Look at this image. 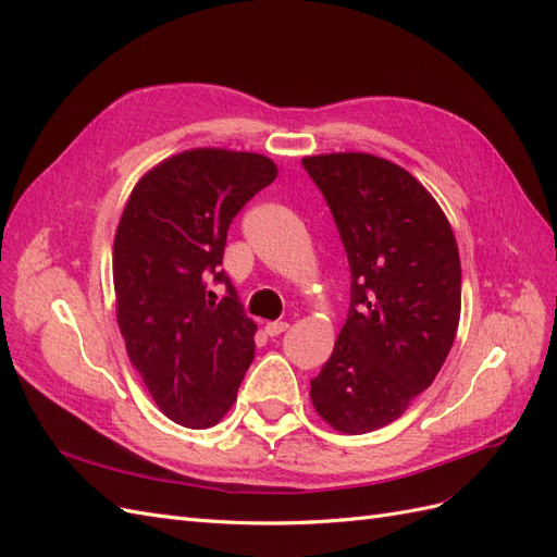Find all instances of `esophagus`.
Listing matches in <instances>:
<instances>
[{"label": "esophagus", "instance_id": "34e87169", "mask_svg": "<svg viewBox=\"0 0 557 557\" xmlns=\"http://www.w3.org/2000/svg\"><path fill=\"white\" fill-rule=\"evenodd\" d=\"M285 330H288V323H283V320H276V323H267V325H264V332H267L269 336H278V334H283Z\"/></svg>", "mask_w": 557, "mask_h": 557}]
</instances>
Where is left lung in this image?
<instances>
[{
    "label": "left lung",
    "mask_w": 557,
    "mask_h": 557,
    "mask_svg": "<svg viewBox=\"0 0 557 557\" xmlns=\"http://www.w3.org/2000/svg\"><path fill=\"white\" fill-rule=\"evenodd\" d=\"M327 199L350 267V307L311 381L336 432L391 425L440 374L460 323V252L436 199L399 164L369 153L301 160Z\"/></svg>",
    "instance_id": "obj_1"
}]
</instances>
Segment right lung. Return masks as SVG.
Masks as SVG:
<instances>
[{
    "label": "right lung",
    "mask_w": 557,
    "mask_h": 557,
    "mask_svg": "<svg viewBox=\"0 0 557 557\" xmlns=\"http://www.w3.org/2000/svg\"><path fill=\"white\" fill-rule=\"evenodd\" d=\"M276 174L260 153L183 150L139 178L117 223V327L150 397L183 428L215 425L256 356L258 325L218 267L232 218ZM211 277L228 285L221 302Z\"/></svg>",
    "instance_id": "obj_1"
}]
</instances>
